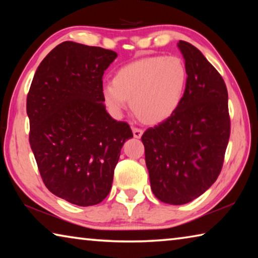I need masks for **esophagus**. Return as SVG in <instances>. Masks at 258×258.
I'll return each instance as SVG.
<instances>
[{
  "label": "esophagus",
  "mask_w": 258,
  "mask_h": 258,
  "mask_svg": "<svg viewBox=\"0 0 258 258\" xmlns=\"http://www.w3.org/2000/svg\"><path fill=\"white\" fill-rule=\"evenodd\" d=\"M132 130H133V135H134V138L140 139V138L142 137V134H143V130L139 128V127H133Z\"/></svg>",
  "instance_id": "1"
}]
</instances>
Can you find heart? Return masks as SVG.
Here are the masks:
<instances>
[{
    "instance_id": "obj_1",
    "label": "heart",
    "mask_w": 258,
    "mask_h": 258,
    "mask_svg": "<svg viewBox=\"0 0 258 258\" xmlns=\"http://www.w3.org/2000/svg\"><path fill=\"white\" fill-rule=\"evenodd\" d=\"M187 71L177 56L152 55L125 64L102 89L103 102L119 115L127 101L138 118L158 124L171 117L182 102Z\"/></svg>"
}]
</instances>
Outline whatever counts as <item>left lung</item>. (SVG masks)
<instances>
[{"label":"left lung","mask_w":258,"mask_h":258,"mask_svg":"<svg viewBox=\"0 0 258 258\" xmlns=\"http://www.w3.org/2000/svg\"><path fill=\"white\" fill-rule=\"evenodd\" d=\"M178 47L187 71L182 102L141 138L151 190L171 205L198 198L216 181L231 132L223 77L196 46L180 41Z\"/></svg>","instance_id":"1"}]
</instances>
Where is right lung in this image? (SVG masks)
Listing matches in <instances>:
<instances>
[{
	"label": "right lung",
	"mask_w": 258,
	"mask_h": 258,
	"mask_svg": "<svg viewBox=\"0 0 258 258\" xmlns=\"http://www.w3.org/2000/svg\"><path fill=\"white\" fill-rule=\"evenodd\" d=\"M117 53L63 42L35 73L27 94L29 145L45 186L77 206L101 203L111 190L120 149L133 138L103 106L102 76Z\"/></svg>",
	"instance_id": "right-lung-1"
}]
</instances>
